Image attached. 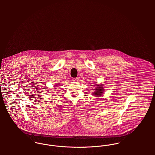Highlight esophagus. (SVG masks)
<instances>
[{
  "label": "esophagus",
  "instance_id": "1",
  "mask_svg": "<svg viewBox=\"0 0 155 155\" xmlns=\"http://www.w3.org/2000/svg\"><path fill=\"white\" fill-rule=\"evenodd\" d=\"M73 81L77 82L78 81V78H73Z\"/></svg>",
  "mask_w": 155,
  "mask_h": 155
}]
</instances>
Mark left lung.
I'll list each match as a JSON object with an SVG mask.
<instances>
[{
	"label": "left lung",
	"mask_w": 155,
	"mask_h": 155,
	"mask_svg": "<svg viewBox=\"0 0 155 155\" xmlns=\"http://www.w3.org/2000/svg\"><path fill=\"white\" fill-rule=\"evenodd\" d=\"M99 87H97V88L95 89V92H94V93L93 94H94V95L95 96H98V95H101L103 94L102 93L103 92V91L104 89H103V87H101L102 85H97Z\"/></svg>",
	"instance_id": "left-lung-1"
}]
</instances>
